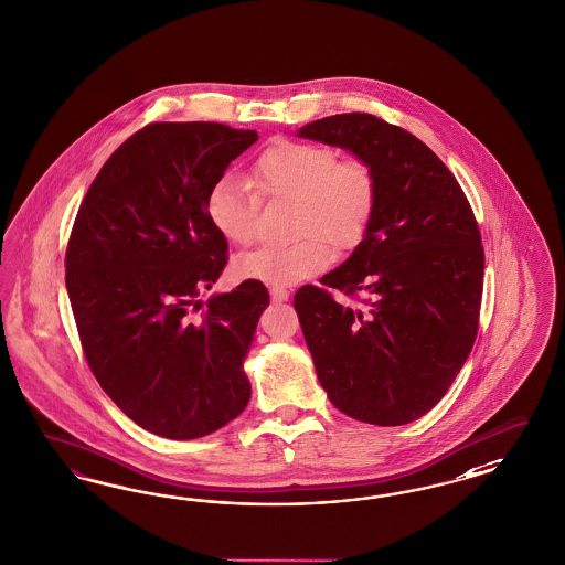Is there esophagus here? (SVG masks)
I'll use <instances>...</instances> for the list:
<instances>
[{"mask_svg":"<svg viewBox=\"0 0 565 565\" xmlns=\"http://www.w3.org/2000/svg\"><path fill=\"white\" fill-rule=\"evenodd\" d=\"M270 295H273V301H276V303H282V301L289 299V291L282 289V287H273Z\"/></svg>","mask_w":565,"mask_h":565,"instance_id":"1","label":"esophagus"}]
</instances>
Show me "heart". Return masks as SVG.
I'll use <instances>...</instances> for the list:
<instances>
[{
    "label": "heart",
    "mask_w": 565,
    "mask_h": 565,
    "mask_svg": "<svg viewBox=\"0 0 565 565\" xmlns=\"http://www.w3.org/2000/svg\"><path fill=\"white\" fill-rule=\"evenodd\" d=\"M252 184L233 177L214 182L205 216L220 237L252 245L262 200L297 203L291 245H268L235 259L238 278L289 287L324 270L330 262L322 236L334 249H351L365 237L379 203V181L364 160H339L327 146L280 141L268 147L252 170Z\"/></svg>",
    "instance_id": "1"
}]
</instances>
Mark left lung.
<instances>
[{"label": "left lung", "instance_id": "left-lung-1", "mask_svg": "<svg viewBox=\"0 0 565 565\" xmlns=\"http://www.w3.org/2000/svg\"><path fill=\"white\" fill-rule=\"evenodd\" d=\"M372 166L379 203L345 262L295 292L318 381L349 418L401 426L430 412L472 351L484 252L472 207L430 147L372 114L297 130ZM328 288L360 296L337 305Z\"/></svg>", "mask_w": 565, "mask_h": 565}]
</instances>
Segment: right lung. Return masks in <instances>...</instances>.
<instances>
[{
	"instance_id": "obj_1",
	"label": "right lung",
	"mask_w": 565,
	"mask_h": 565,
	"mask_svg": "<svg viewBox=\"0 0 565 565\" xmlns=\"http://www.w3.org/2000/svg\"><path fill=\"white\" fill-rule=\"evenodd\" d=\"M255 141V130L218 122L141 128L109 156L74 220L66 289L87 364L158 437H205L252 397L243 362L268 289L245 280L203 311L200 295L228 249L205 216L207 191Z\"/></svg>"
}]
</instances>
